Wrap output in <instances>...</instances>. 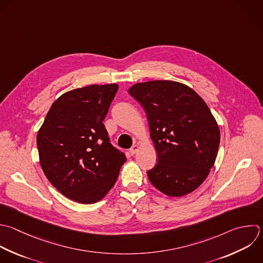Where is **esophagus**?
Segmentation results:
<instances>
[{"label":"esophagus","instance_id":"obj_1","mask_svg":"<svg viewBox=\"0 0 263 263\" xmlns=\"http://www.w3.org/2000/svg\"><path fill=\"white\" fill-rule=\"evenodd\" d=\"M138 149H139V146L136 144V145H134V146L129 149V153H130L132 155H134V154L138 151Z\"/></svg>","mask_w":263,"mask_h":263}]
</instances>
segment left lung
<instances>
[{
    "label": "left lung",
    "instance_id": "obj_1",
    "mask_svg": "<svg viewBox=\"0 0 263 263\" xmlns=\"http://www.w3.org/2000/svg\"><path fill=\"white\" fill-rule=\"evenodd\" d=\"M128 92L145 109L158 154L148 171L151 184L180 197L194 191L213 167L220 129L204 101L189 86L171 80L133 85Z\"/></svg>",
    "mask_w": 263,
    "mask_h": 263
}]
</instances>
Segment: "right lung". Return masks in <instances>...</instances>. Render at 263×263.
<instances>
[{"label":"right lung","mask_w":263,"mask_h":263,"mask_svg":"<svg viewBox=\"0 0 263 263\" xmlns=\"http://www.w3.org/2000/svg\"><path fill=\"white\" fill-rule=\"evenodd\" d=\"M118 85H89L62 95L37 135L41 167L68 198L95 203L114 186L123 152L112 146L103 123Z\"/></svg>","instance_id":"add662e5"}]
</instances>
